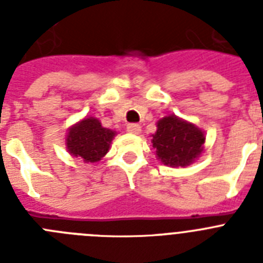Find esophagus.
Wrapping results in <instances>:
<instances>
[{
    "instance_id": "1",
    "label": "esophagus",
    "mask_w": 263,
    "mask_h": 263,
    "mask_svg": "<svg viewBox=\"0 0 263 263\" xmlns=\"http://www.w3.org/2000/svg\"><path fill=\"white\" fill-rule=\"evenodd\" d=\"M127 133L130 134H139L141 133V126L138 124H129L126 127Z\"/></svg>"
}]
</instances>
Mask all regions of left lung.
I'll list each match as a JSON object with an SVG mask.
<instances>
[{"mask_svg":"<svg viewBox=\"0 0 263 263\" xmlns=\"http://www.w3.org/2000/svg\"><path fill=\"white\" fill-rule=\"evenodd\" d=\"M152 137L157 158L170 167L190 166L204 152V130L175 115L160 118Z\"/></svg>","mask_w":263,"mask_h":263,"instance_id":"1","label":"left lung"}]
</instances>
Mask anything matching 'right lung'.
Returning <instances> with one entry per match:
<instances>
[{
    "mask_svg": "<svg viewBox=\"0 0 263 263\" xmlns=\"http://www.w3.org/2000/svg\"><path fill=\"white\" fill-rule=\"evenodd\" d=\"M117 132L104 127L100 120L85 117L72 125L66 136L67 152L85 163H97L105 157Z\"/></svg>",
    "mask_w": 263,
    "mask_h": 263,
    "instance_id": "obj_1",
    "label": "right lung"
}]
</instances>
